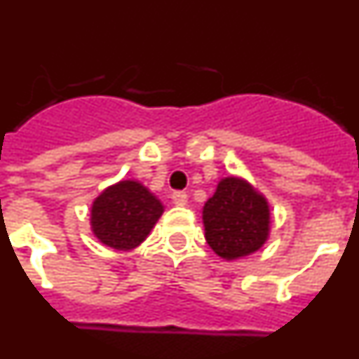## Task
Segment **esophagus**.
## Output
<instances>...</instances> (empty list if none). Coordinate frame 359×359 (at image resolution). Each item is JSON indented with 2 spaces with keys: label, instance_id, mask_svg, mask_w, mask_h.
Segmentation results:
<instances>
[{
  "label": "esophagus",
  "instance_id": "esophagus-1",
  "mask_svg": "<svg viewBox=\"0 0 359 359\" xmlns=\"http://www.w3.org/2000/svg\"><path fill=\"white\" fill-rule=\"evenodd\" d=\"M170 198H172L174 205H180V207L187 205V201H189V196H187L185 192H182V190H176V192H172V194H170Z\"/></svg>",
  "mask_w": 359,
  "mask_h": 359
}]
</instances>
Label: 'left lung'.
Here are the masks:
<instances>
[{
    "mask_svg": "<svg viewBox=\"0 0 359 359\" xmlns=\"http://www.w3.org/2000/svg\"><path fill=\"white\" fill-rule=\"evenodd\" d=\"M205 239L224 261L259 252L269 237L268 199L237 176L223 177L203 207Z\"/></svg>",
    "mask_w": 359,
    "mask_h": 359,
    "instance_id": "obj_1",
    "label": "left lung"
}]
</instances>
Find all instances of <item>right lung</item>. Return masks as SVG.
<instances>
[{
    "instance_id": "add662e5",
    "label": "right lung",
    "mask_w": 359,
    "mask_h": 359,
    "mask_svg": "<svg viewBox=\"0 0 359 359\" xmlns=\"http://www.w3.org/2000/svg\"><path fill=\"white\" fill-rule=\"evenodd\" d=\"M161 214L163 205L147 187L136 180H122L95 198L91 231L109 248L128 252L147 239Z\"/></svg>"
}]
</instances>
